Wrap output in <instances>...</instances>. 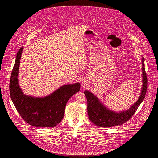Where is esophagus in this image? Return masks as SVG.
Here are the masks:
<instances>
[{"label": "esophagus", "instance_id": "obj_1", "mask_svg": "<svg viewBox=\"0 0 158 158\" xmlns=\"http://www.w3.org/2000/svg\"><path fill=\"white\" fill-rule=\"evenodd\" d=\"M87 82H86V81H83V82L82 83V86L83 88H85L86 86H87Z\"/></svg>", "mask_w": 158, "mask_h": 158}]
</instances>
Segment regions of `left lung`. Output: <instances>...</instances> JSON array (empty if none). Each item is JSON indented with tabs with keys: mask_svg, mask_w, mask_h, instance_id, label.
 <instances>
[{
	"mask_svg": "<svg viewBox=\"0 0 158 158\" xmlns=\"http://www.w3.org/2000/svg\"><path fill=\"white\" fill-rule=\"evenodd\" d=\"M142 66L143 85L140 95L135 103L127 110L118 112L112 111L103 104L99 99L90 91H84L88 101V117L90 121L95 126L101 127L120 126L129 120L134 115L137 108L142 102L147 90L148 79L144 69V59L143 57L142 58Z\"/></svg>",
	"mask_w": 158,
	"mask_h": 158,
	"instance_id": "obj_1",
	"label": "left lung"
}]
</instances>
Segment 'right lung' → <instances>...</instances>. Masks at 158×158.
Wrapping results in <instances>:
<instances>
[{"label":"right lung","instance_id":"right-lung-1","mask_svg":"<svg viewBox=\"0 0 158 158\" xmlns=\"http://www.w3.org/2000/svg\"><path fill=\"white\" fill-rule=\"evenodd\" d=\"M16 54L9 83L10 95L17 111L28 124L39 127H52L63 120L68 100L80 90L81 84L76 83L60 87L50 95L34 97L23 94L18 83V73L23 51Z\"/></svg>","mask_w":158,"mask_h":158}]
</instances>
